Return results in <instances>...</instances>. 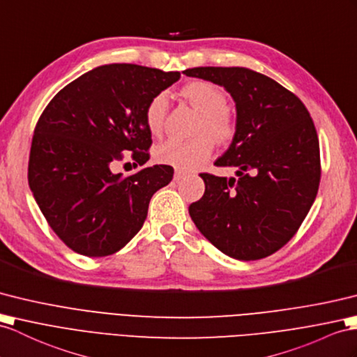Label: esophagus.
<instances>
[{"label":"esophagus","mask_w":357,"mask_h":357,"mask_svg":"<svg viewBox=\"0 0 357 357\" xmlns=\"http://www.w3.org/2000/svg\"><path fill=\"white\" fill-rule=\"evenodd\" d=\"M186 176V172H183V171H176V174H174V180H176V181H178V180H181V178H183Z\"/></svg>","instance_id":"esophagus-1"}]
</instances>
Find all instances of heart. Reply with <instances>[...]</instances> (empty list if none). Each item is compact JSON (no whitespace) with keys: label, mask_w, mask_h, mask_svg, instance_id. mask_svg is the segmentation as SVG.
<instances>
[{"label":"heart","mask_w":357,"mask_h":357,"mask_svg":"<svg viewBox=\"0 0 357 357\" xmlns=\"http://www.w3.org/2000/svg\"><path fill=\"white\" fill-rule=\"evenodd\" d=\"M181 95L202 113L197 127L195 137L190 139H168L155 149V160L162 165L177 169H194L206 162L213 151V139L224 144L234 135V121L227 110V95L211 82L195 80L183 86ZM167 93H155L146 102L144 119L146 128L153 136L163 132L165 118L168 113Z\"/></svg>","instance_id":"obj_1"}]
</instances>
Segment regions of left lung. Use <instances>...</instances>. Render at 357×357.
Wrapping results in <instances>:
<instances>
[{"mask_svg":"<svg viewBox=\"0 0 357 357\" xmlns=\"http://www.w3.org/2000/svg\"><path fill=\"white\" fill-rule=\"evenodd\" d=\"M224 86L236 102V132L216 167L236 178L199 174L204 195L189 206L197 229L233 259L257 260L288 244L318 194V135L306 106L273 78L248 68L183 71Z\"/></svg>","mask_w":357,"mask_h":357,"instance_id":"8db88e82","label":"left lung"}]
</instances>
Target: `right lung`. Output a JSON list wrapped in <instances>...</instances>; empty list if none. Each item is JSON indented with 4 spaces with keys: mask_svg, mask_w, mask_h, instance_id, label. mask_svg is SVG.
<instances>
[{
    "mask_svg": "<svg viewBox=\"0 0 357 357\" xmlns=\"http://www.w3.org/2000/svg\"><path fill=\"white\" fill-rule=\"evenodd\" d=\"M180 73L133 63L92 69L48 102L34 128L29 185L47 222L78 255L116 253L142 229L153 194L172 180L174 168L154 165L133 176L110 171L129 154L150 159L151 133L144 110Z\"/></svg>",
    "mask_w": 357,
    "mask_h": 357,
    "instance_id": "1",
    "label": "right lung"
}]
</instances>
